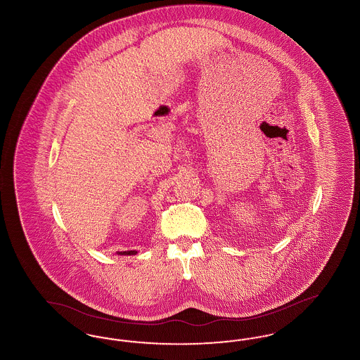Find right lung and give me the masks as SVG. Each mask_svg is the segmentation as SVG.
<instances>
[{"label":"right lung","instance_id":"add662e5","mask_svg":"<svg viewBox=\"0 0 360 360\" xmlns=\"http://www.w3.org/2000/svg\"><path fill=\"white\" fill-rule=\"evenodd\" d=\"M117 255H136L137 251H121V252H116Z\"/></svg>","mask_w":360,"mask_h":360}]
</instances>
